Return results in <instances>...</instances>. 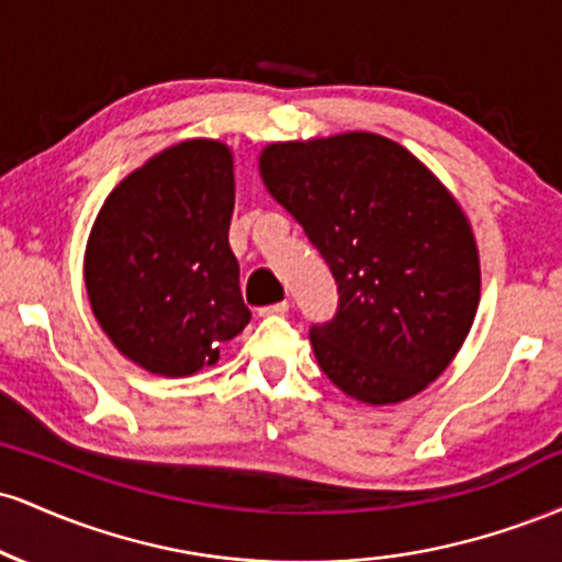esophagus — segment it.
I'll return each mask as SVG.
<instances>
[{"instance_id":"obj_1","label":"esophagus","mask_w":562,"mask_h":562,"mask_svg":"<svg viewBox=\"0 0 562 562\" xmlns=\"http://www.w3.org/2000/svg\"><path fill=\"white\" fill-rule=\"evenodd\" d=\"M290 308L288 301H277V303H269V306H261L259 314L261 317H274V314H285Z\"/></svg>"}]
</instances>
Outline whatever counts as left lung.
I'll list each match as a JSON object with an SVG mask.
<instances>
[{"mask_svg":"<svg viewBox=\"0 0 562 562\" xmlns=\"http://www.w3.org/2000/svg\"><path fill=\"white\" fill-rule=\"evenodd\" d=\"M259 169L338 282L335 317L308 330L322 372L364 404L404 402L434 383L481 299L473 229L447 187L367 132L277 142Z\"/></svg>","mask_w":562,"mask_h":562,"instance_id":"obj_1","label":"left lung"}]
</instances>
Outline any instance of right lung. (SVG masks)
Here are the masks:
<instances>
[{
    "label": "right lung",
    "mask_w": 562,
    "mask_h": 562,
    "mask_svg": "<svg viewBox=\"0 0 562 562\" xmlns=\"http://www.w3.org/2000/svg\"><path fill=\"white\" fill-rule=\"evenodd\" d=\"M232 209V153L216 139L158 153L102 203L83 280L100 327L142 370L192 375L250 322L229 248Z\"/></svg>",
    "instance_id": "1"
}]
</instances>
